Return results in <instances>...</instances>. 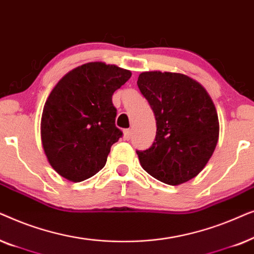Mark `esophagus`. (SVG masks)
<instances>
[{"instance_id":"34e87169","label":"esophagus","mask_w":254,"mask_h":254,"mask_svg":"<svg viewBox=\"0 0 254 254\" xmlns=\"http://www.w3.org/2000/svg\"><path fill=\"white\" fill-rule=\"evenodd\" d=\"M131 129H126V130H124V136H125V138H126V140H129V138L131 137Z\"/></svg>"}]
</instances>
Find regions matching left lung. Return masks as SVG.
Returning a JSON list of instances; mask_svg holds the SVG:
<instances>
[{
    "label": "left lung",
    "instance_id": "1",
    "mask_svg": "<svg viewBox=\"0 0 254 254\" xmlns=\"http://www.w3.org/2000/svg\"><path fill=\"white\" fill-rule=\"evenodd\" d=\"M137 85L156 119V138L136 151L141 166L168 185H180L196 177L216 148L220 123L207 90L180 72L144 71Z\"/></svg>",
    "mask_w": 254,
    "mask_h": 254
}]
</instances>
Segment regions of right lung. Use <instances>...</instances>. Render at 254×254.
<instances>
[{
	"instance_id": "add662e5",
	"label": "right lung",
	"mask_w": 254,
	"mask_h": 254,
	"mask_svg": "<svg viewBox=\"0 0 254 254\" xmlns=\"http://www.w3.org/2000/svg\"><path fill=\"white\" fill-rule=\"evenodd\" d=\"M131 72L116 64L89 62L67 72L44 105L40 136L52 168L78 183L91 178L106 164L111 147L121 137L116 127V90Z\"/></svg>"
}]
</instances>
